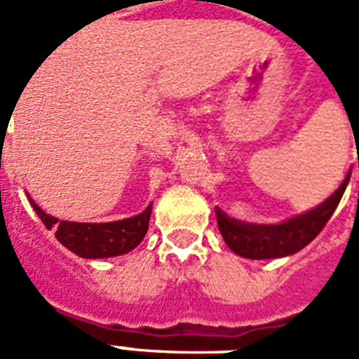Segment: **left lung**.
Masks as SVG:
<instances>
[{"label": "left lung", "instance_id": "1", "mask_svg": "<svg viewBox=\"0 0 359 359\" xmlns=\"http://www.w3.org/2000/svg\"><path fill=\"white\" fill-rule=\"evenodd\" d=\"M339 200L313 217H294L280 225H244L217 211L219 231L234 254L248 259H269L296 254L323 231ZM319 210V208H317Z\"/></svg>", "mask_w": 359, "mask_h": 359}]
</instances>
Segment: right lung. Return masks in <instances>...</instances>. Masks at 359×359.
Masks as SVG:
<instances>
[{"label": "right lung", "mask_w": 359, "mask_h": 359, "mask_svg": "<svg viewBox=\"0 0 359 359\" xmlns=\"http://www.w3.org/2000/svg\"><path fill=\"white\" fill-rule=\"evenodd\" d=\"M36 215L42 219L46 229L55 231L57 238L65 248L73 254L86 259H97V257L123 256L126 252L134 250L148 233L149 215H151V203L146 210L134 215V217L123 219V221H111V223H74V221H59L42 211L32 198H28Z\"/></svg>", "instance_id": "add662e5"}]
</instances>
